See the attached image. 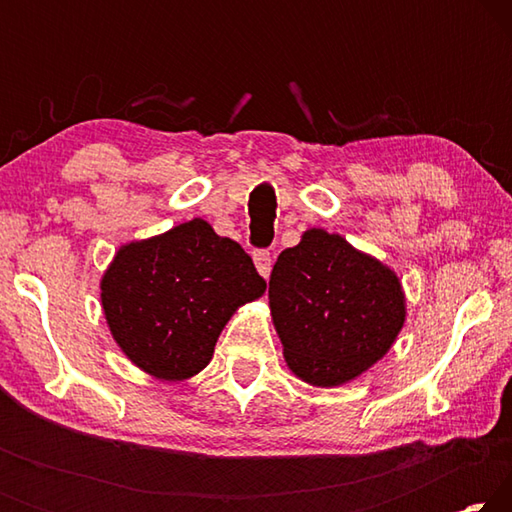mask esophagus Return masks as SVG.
I'll use <instances>...</instances> for the list:
<instances>
[{
  "mask_svg": "<svg viewBox=\"0 0 512 512\" xmlns=\"http://www.w3.org/2000/svg\"><path fill=\"white\" fill-rule=\"evenodd\" d=\"M253 262L257 266V271L262 277H268L271 275V268H273V257L268 250H257V253L253 255Z\"/></svg>",
  "mask_w": 512,
  "mask_h": 512,
  "instance_id": "obj_1",
  "label": "esophagus"
}]
</instances>
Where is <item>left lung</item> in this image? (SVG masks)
<instances>
[{
	"label": "left lung",
	"mask_w": 512,
	"mask_h": 512,
	"mask_svg": "<svg viewBox=\"0 0 512 512\" xmlns=\"http://www.w3.org/2000/svg\"><path fill=\"white\" fill-rule=\"evenodd\" d=\"M268 300L289 368L323 388L359 377L384 357L406 316L391 268L320 228L282 250Z\"/></svg>",
	"instance_id": "8db88e82"
}]
</instances>
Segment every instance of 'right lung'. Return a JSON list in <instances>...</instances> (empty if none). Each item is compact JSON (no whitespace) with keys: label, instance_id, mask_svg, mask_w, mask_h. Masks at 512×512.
<instances>
[{"label":"right lung","instance_id":"obj_1","mask_svg":"<svg viewBox=\"0 0 512 512\" xmlns=\"http://www.w3.org/2000/svg\"><path fill=\"white\" fill-rule=\"evenodd\" d=\"M264 289L246 250L194 219L121 246L101 280V305L137 368L180 381L210 363L230 316Z\"/></svg>","mask_w":512,"mask_h":512}]
</instances>
